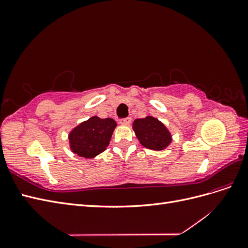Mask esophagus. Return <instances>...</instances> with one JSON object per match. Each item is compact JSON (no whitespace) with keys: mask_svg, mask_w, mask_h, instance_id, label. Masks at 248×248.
<instances>
[{"mask_svg":"<svg viewBox=\"0 0 248 248\" xmlns=\"http://www.w3.org/2000/svg\"><path fill=\"white\" fill-rule=\"evenodd\" d=\"M130 122H131V118H129V117L122 118V119L119 120V123L122 124V125H128V124H130Z\"/></svg>","mask_w":248,"mask_h":248,"instance_id":"1","label":"esophagus"}]
</instances>
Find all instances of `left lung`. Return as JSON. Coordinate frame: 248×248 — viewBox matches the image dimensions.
<instances>
[{
  "label": "left lung",
  "mask_w": 248,
  "mask_h": 248,
  "mask_svg": "<svg viewBox=\"0 0 248 248\" xmlns=\"http://www.w3.org/2000/svg\"><path fill=\"white\" fill-rule=\"evenodd\" d=\"M133 130L140 144L148 149L160 151L171 141V136L167 127L158 119L151 116L134 120Z\"/></svg>",
  "instance_id": "left-lung-1"
}]
</instances>
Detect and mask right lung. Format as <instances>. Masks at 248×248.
<instances>
[{
  "mask_svg": "<svg viewBox=\"0 0 248 248\" xmlns=\"http://www.w3.org/2000/svg\"><path fill=\"white\" fill-rule=\"evenodd\" d=\"M116 126L115 120L96 116L80 123L69 134L72 152L85 158H93L107 149Z\"/></svg>",
  "mask_w": 248,
  "mask_h": 248,
  "instance_id": "right-lung-1",
  "label": "right lung"
}]
</instances>
